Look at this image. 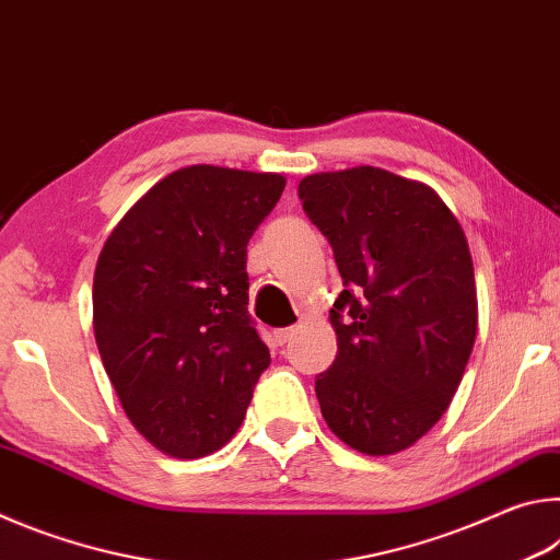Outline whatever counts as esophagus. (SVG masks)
Returning <instances> with one entry per match:
<instances>
[{
    "label": "esophagus",
    "mask_w": 560,
    "mask_h": 560,
    "mask_svg": "<svg viewBox=\"0 0 560 560\" xmlns=\"http://www.w3.org/2000/svg\"><path fill=\"white\" fill-rule=\"evenodd\" d=\"M296 326H287V328H277V330H273V338H277V343L279 346H287L289 343V340L293 338V336H296Z\"/></svg>",
    "instance_id": "esophagus-1"
}]
</instances>
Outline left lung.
Here are the masks:
<instances>
[{"mask_svg":"<svg viewBox=\"0 0 560 560\" xmlns=\"http://www.w3.org/2000/svg\"><path fill=\"white\" fill-rule=\"evenodd\" d=\"M343 291L338 355L316 375L330 432L371 457L407 450L447 410L477 336L474 267L457 217L432 187L360 165L299 183Z\"/></svg>","mask_w":560,"mask_h":560,"instance_id":"obj_1","label":"left lung"}]
</instances>
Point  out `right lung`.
Masks as SVG:
<instances>
[{
	"label": "right lung",
	"instance_id": "1",
	"mask_svg": "<svg viewBox=\"0 0 560 560\" xmlns=\"http://www.w3.org/2000/svg\"><path fill=\"white\" fill-rule=\"evenodd\" d=\"M287 179L192 165L150 189L103 244L93 330L122 410L177 459L240 430L271 363L249 316L246 244Z\"/></svg>",
	"mask_w": 560,
	"mask_h": 560
}]
</instances>
